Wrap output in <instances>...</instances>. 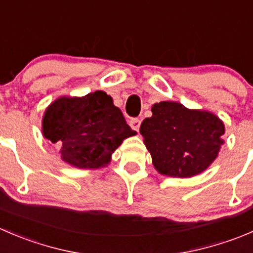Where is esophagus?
<instances>
[{
  "instance_id": "obj_1",
  "label": "esophagus",
  "mask_w": 253,
  "mask_h": 253,
  "mask_svg": "<svg viewBox=\"0 0 253 253\" xmlns=\"http://www.w3.org/2000/svg\"><path fill=\"white\" fill-rule=\"evenodd\" d=\"M129 126L134 129V131H138L139 127H141V120L139 119H131L129 120Z\"/></svg>"
}]
</instances>
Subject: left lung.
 <instances>
[{
    "instance_id": "8db88e82",
    "label": "left lung",
    "mask_w": 253,
    "mask_h": 253,
    "mask_svg": "<svg viewBox=\"0 0 253 253\" xmlns=\"http://www.w3.org/2000/svg\"><path fill=\"white\" fill-rule=\"evenodd\" d=\"M152 112L139 132L159 173L186 178L214 162L224 143L225 127L219 117L170 101L154 104Z\"/></svg>"
}]
</instances>
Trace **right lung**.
Returning a JSON list of instances; mask_svg holds the SVG:
<instances>
[{"mask_svg": "<svg viewBox=\"0 0 253 253\" xmlns=\"http://www.w3.org/2000/svg\"><path fill=\"white\" fill-rule=\"evenodd\" d=\"M43 134L60 147L63 161L78 168L106 166L125 138L136 134L104 91L61 97L46 109Z\"/></svg>", "mask_w": 253, "mask_h": 253, "instance_id": "add662e5", "label": "right lung"}]
</instances>
